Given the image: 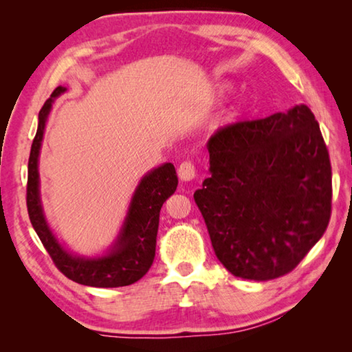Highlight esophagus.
<instances>
[{"label": "esophagus", "instance_id": "obj_1", "mask_svg": "<svg viewBox=\"0 0 352 352\" xmlns=\"http://www.w3.org/2000/svg\"><path fill=\"white\" fill-rule=\"evenodd\" d=\"M178 177L182 182H190L195 178V166L190 162H183L178 168Z\"/></svg>", "mask_w": 352, "mask_h": 352}]
</instances>
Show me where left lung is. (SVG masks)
I'll list each match as a JSON object with an SVG mask.
<instances>
[{
    "label": "left lung",
    "mask_w": 352,
    "mask_h": 352,
    "mask_svg": "<svg viewBox=\"0 0 352 352\" xmlns=\"http://www.w3.org/2000/svg\"><path fill=\"white\" fill-rule=\"evenodd\" d=\"M206 147L211 177L194 200L217 259L243 279L287 275L331 219V162L314 113L296 105L228 124Z\"/></svg>",
    "instance_id": "1"
}]
</instances>
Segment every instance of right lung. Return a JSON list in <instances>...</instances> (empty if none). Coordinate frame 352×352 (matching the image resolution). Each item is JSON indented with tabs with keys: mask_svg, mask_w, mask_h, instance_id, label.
<instances>
[{
	"mask_svg": "<svg viewBox=\"0 0 352 352\" xmlns=\"http://www.w3.org/2000/svg\"><path fill=\"white\" fill-rule=\"evenodd\" d=\"M67 91L57 87L38 113V129L32 141L28 163L26 205L35 233L52 262L71 281L91 287H122L138 281L151 269L157 247L160 210L175 192L178 178L174 164L164 163L142 177L130 201L126 220L109 253L99 258H82L67 252L47 225L40 200L38 155L46 119L52 102Z\"/></svg>",
	"mask_w": 352,
	"mask_h": 352,
	"instance_id": "1",
	"label": "right lung"
}]
</instances>
